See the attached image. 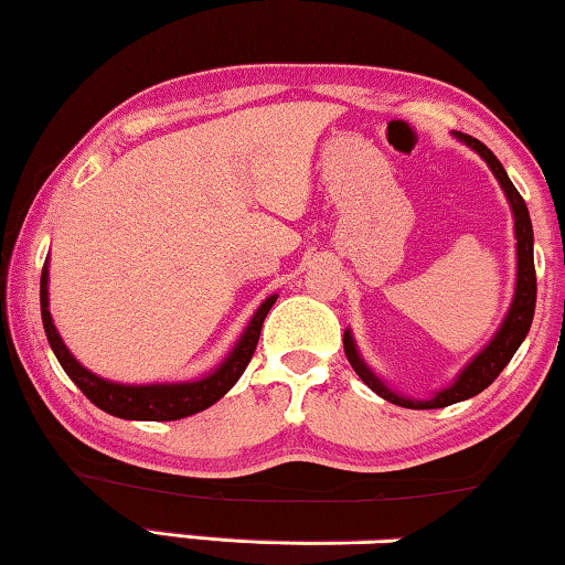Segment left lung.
<instances>
[{
	"mask_svg": "<svg viewBox=\"0 0 565 565\" xmlns=\"http://www.w3.org/2000/svg\"><path fill=\"white\" fill-rule=\"evenodd\" d=\"M457 137L461 142H467L475 152H480V158H486V163L490 166V171L495 173V179L501 181L503 192H507L509 202H511V210H514V228H516V292H514V303H511V309L507 313V319H503L501 329H498V334L490 340V345L482 350V353L475 358V361L467 365L465 371L459 373V379L454 381L449 390L438 392L436 397L430 399H405L399 397V394H394L392 390H386L381 381L373 376L369 371V365L361 361V355H358L355 350V342L350 332H345V355L350 365H353L358 376L369 390H373L379 394V397H384L386 402H392V405H399V407H409V409H436V407H449L454 402H461V399H470L475 394H480L482 390H488L490 384L498 379V373L507 369L511 358L519 350V345L524 342L526 332H530L532 327V317H534V300H537V275H534V254H532V220H530V210H526V204L522 200V194L516 192V186L511 184V179L503 171L501 160H498L493 152H490L486 145L480 142V139H475L470 135H461L457 131Z\"/></svg>",
	"mask_w": 565,
	"mask_h": 565,
	"instance_id": "obj_1",
	"label": "left lung"
}]
</instances>
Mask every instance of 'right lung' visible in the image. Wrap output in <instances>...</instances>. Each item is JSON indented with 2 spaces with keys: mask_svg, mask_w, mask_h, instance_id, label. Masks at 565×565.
<instances>
[{
  "mask_svg": "<svg viewBox=\"0 0 565 565\" xmlns=\"http://www.w3.org/2000/svg\"><path fill=\"white\" fill-rule=\"evenodd\" d=\"M275 300L277 296H269L265 303L256 309L252 324L246 327L244 334H241L238 345L233 348V353L225 358L223 365H220L217 371H212L210 376H204L200 381H184V384L127 386L95 376V373L83 369V365L72 358L49 313V267L43 265L41 273V319L56 361L62 363L67 376L75 381L79 392H83L95 407H100L108 415L124 417V420H181V417L202 413V409L215 405V402L241 379V373L246 371V365L252 361L256 350V342H259L262 324H265V317L269 309H273Z\"/></svg>",
  "mask_w": 565,
  "mask_h": 565,
  "instance_id": "obj_1",
  "label": "right lung"
}]
</instances>
